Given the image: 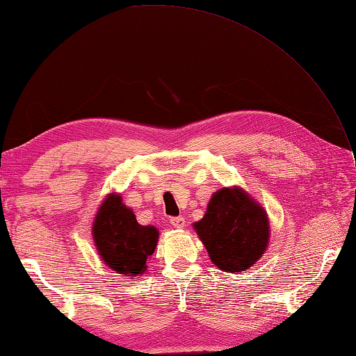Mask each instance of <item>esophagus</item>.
Wrapping results in <instances>:
<instances>
[{
    "mask_svg": "<svg viewBox=\"0 0 356 356\" xmlns=\"http://www.w3.org/2000/svg\"><path fill=\"white\" fill-rule=\"evenodd\" d=\"M170 223L173 228H184L186 227V220L183 219V217H172Z\"/></svg>",
    "mask_w": 356,
    "mask_h": 356,
    "instance_id": "34e87169",
    "label": "esophagus"
}]
</instances>
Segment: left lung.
<instances>
[{"instance_id":"8db88e82","label":"left lung","mask_w":356,"mask_h":356,"mask_svg":"<svg viewBox=\"0 0 356 356\" xmlns=\"http://www.w3.org/2000/svg\"><path fill=\"white\" fill-rule=\"evenodd\" d=\"M194 228L213 263L223 272L239 273L263 257L270 238L263 207L241 188L219 189Z\"/></svg>"}]
</instances>
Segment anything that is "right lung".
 <instances>
[{
  "instance_id": "1",
  "label": "right lung",
  "mask_w": 356,
  "mask_h": 356,
  "mask_svg": "<svg viewBox=\"0 0 356 356\" xmlns=\"http://www.w3.org/2000/svg\"><path fill=\"white\" fill-rule=\"evenodd\" d=\"M92 234L104 264L123 275L143 273L159 238L154 227L137 223L133 211L124 207L117 194H109L102 203Z\"/></svg>"
}]
</instances>
